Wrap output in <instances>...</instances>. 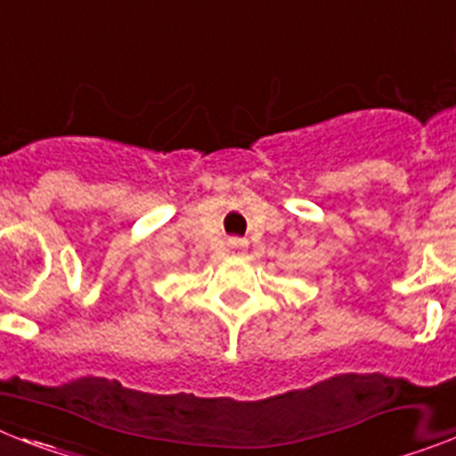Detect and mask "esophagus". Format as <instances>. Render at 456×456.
<instances>
[{"mask_svg":"<svg viewBox=\"0 0 456 456\" xmlns=\"http://www.w3.org/2000/svg\"><path fill=\"white\" fill-rule=\"evenodd\" d=\"M227 246H229V250H232V253H240V250H246V246H248V240L246 239H229L227 240Z\"/></svg>","mask_w":456,"mask_h":456,"instance_id":"obj_1","label":"esophagus"}]
</instances>
